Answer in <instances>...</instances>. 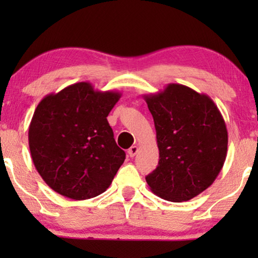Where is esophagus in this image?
Wrapping results in <instances>:
<instances>
[{
  "label": "esophagus",
  "instance_id": "34e87169",
  "mask_svg": "<svg viewBox=\"0 0 258 258\" xmlns=\"http://www.w3.org/2000/svg\"><path fill=\"white\" fill-rule=\"evenodd\" d=\"M137 153H139V147H137V146H133V147L130 148V149L128 150V155H129L130 157H134Z\"/></svg>",
  "mask_w": 258,
  "mask_h": 258
}]
</instances>
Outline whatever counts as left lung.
<instances>
[{
	"label": "left lung",
	"instance_id": "1",
	"mask_svg": "<svg viewBox=\"0 0 258 258\" xmlns=\"http://www.w3.org/2000/svg\"><path fill=\"white\" fill-rule=\"evenodd\" d=\"M156 129L160 161L146 177L151 191L171 202L189 201L213 184L223 168L228 130L206 94L170 83L144 95Z\"/></svg>",
	"mask_w": 258,
	"mask_h": 258
}]
</instances>
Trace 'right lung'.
I'll return each mask as SVG.
<instances>
[{"mask_svg": "<svg viewBox=\"0 0 258 258\" xmlns=\"http://www.w3.org/2000/svg\"><path fill=\"white\" fill-rule=\"evenodd\" d=\"M121 95L79 82L38 103L28 133L29 149L37 172L54 191L82 201L111 184L125 153L107 117Z\"/></svg>", "mask_w": 258, "mask_h": 258, "instance_id": "right-lung-1", "label": "right lung"}]
</instances>
